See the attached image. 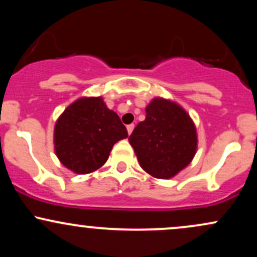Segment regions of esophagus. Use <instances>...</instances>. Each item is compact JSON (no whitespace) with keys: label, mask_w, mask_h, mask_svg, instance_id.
Here are the masks:
<instances>
[{"label":"esophagus","mask_w":257,"mask_h":257,"mask_svg":"<svg viewBox=\"0 0 257 257\" xmlns=\"http://www.w3.org/2000/svg\"><path fill=\"white\" fill-rule=\"evenodd\" d=\"M126 131H128V134L131 135V134H132V132L134 131V124H129V125H126Z\"/></svg>","instance_id":"esophagus-1"}]
</instances>
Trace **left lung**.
Returning a JSON list of instances; mask_svg holds the SVG:
<instances>
[{
  "label": "left lung",
  "mask_w": 257,
  "mask_h": 257,
  "mask_svg": "<svg viewBox=\"0 0 257 257\" xmlns=\"http://www.w3.org/2000/svg\"><path fill=\"white\" fill-rule=\"evenodd\" d=\"M129 143L146 173L169 179L187 167L196 155V126L176 102L155 98L146 106V118L135 126Z\"/></svg>",
  "instance_id": "1"
}]
</instances>
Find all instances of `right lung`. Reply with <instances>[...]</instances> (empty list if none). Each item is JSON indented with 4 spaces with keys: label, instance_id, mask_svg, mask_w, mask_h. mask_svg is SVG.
I'll return each mask as SVG.
<instances>
[{
    "label": "right lung",
    "instance_id": "right-lung-1",
    "mask_svg": "<svg viewBox=\"0 0 257 257\" xmlns=\"http://www.w3.org/2000/svg\"><path fill=\"white\" fill-rule=\"evenodd\" d=\"M126 137L118 114L108 110L101 96L81 98L55 123L54 150L67 169L89 174L104 166L114 144Z\"/></svg>",
    "mask_w": 257,
    "mask_h": 257
}]
</instances>
